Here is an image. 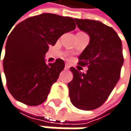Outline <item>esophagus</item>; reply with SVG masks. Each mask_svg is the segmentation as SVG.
Wrapping results in <instances>:
<instances>
[{"label":"esophagus","mask_w":131,"mask_h":131,"mask_svg":"<svg viewBox=\"0 0 131 131\" xmlns=\"http://www.w3.org/2000/svg\"><path fill=\"white\" fill-rule=\"evenodd\" d=\"M69 68H70V66H69V65H68V64H65L64 69H65V70H68Z\"/></svg>","instance_id":"obj_1"}]
</instances>
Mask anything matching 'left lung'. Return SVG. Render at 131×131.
<instances>
[{
  "label": "left lung",
  "instance_id": "obj_1",
  "mask_svg": "<svg viewBox=\"0 0 131 131\" xmlns=\"http://www.w3.org/2000/svg\"><path fill=\"white\" fill-rule=\"evenodd\" d=\"M90 36V43L79 57L86 73L71 68L73 79L68 85L71 102L82 110H93L104 103L120 77L123 64L122 41L112 27L100 21L74 19Z\"/></svg>",
  "mask_w": 131,
  "mask_h": 131
}]
</instances>
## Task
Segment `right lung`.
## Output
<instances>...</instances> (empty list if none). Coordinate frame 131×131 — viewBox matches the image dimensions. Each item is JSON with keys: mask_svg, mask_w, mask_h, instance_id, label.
Segmentation results:
<instances>
[{"mask_svg": "<svg viewBox=\"0 0 131 131\" xmlns=\"http://www.w3.org/2000/svg\"><path fill=\"white\" fill-rule=\"evenodd\" d=\"M75 27L73 18L43 13L25 19L13 29L6 41L3 67L7 87L15 99L30 106L46 100L65 64L61 59L47 64L45 55L61 35Z\"/></svg>", "mask_w": 131, "mask_h": 131, "instance_id": "obj_1", "label": "right lung"}]
</instances>
